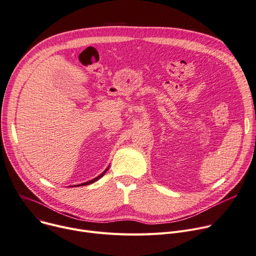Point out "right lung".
Wrapping results in <instances>:
<instances>
[{"mask_svg": "<svg viewBox=\"0 0 256 256\" xmlns=\"http://www.w3.org/2000/svg\"><path fill=\"white\" fill-rule=\"evenodd\" d=\"M108 168H109V166L105 170V171L102 173L100 175H98V177H96V178H94V179H92L90 181H88V182H84V183H81V184H77V185H72V186H70V187H75V186H84V185H90V184H92V183H94V182H96V181H98L100 178H102L103 177L104 175H105V173L108 171Z\"/></svg>", "mask_w": 256, "mask_h": 256, "instance_id": "obj_1", "label": "right lung"}]
</instances>
